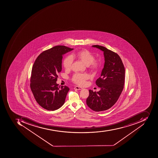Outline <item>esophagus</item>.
Instances as JSON below:
<instances>
[{"instance_id": "34e87169", "label": "esophagus", "mask_w": 158, "mask_h": 158, "mask_svg": "<svg viewBox=\"0 0 158 158\" xmlns=\"http://www.w3.org/2000/svg\"><path fill=\"white\" fill-rule=\"evenodd\" d=\"M74 89H76V90H82L83 88L82 87H79V86H76L74 87Z\"/></svg>"}]
</instances>
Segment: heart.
<instances>
[{"label":"heart","mask_w":158,"mask_h":158,"mask_svg":"<svg viewBox=\"0 0 158 158\" xmlns=\"http://www.w3.org/2000/svg\"><path fill=\"white\" fill-rule=\"evenodd\" d=\"M77 57L87 66L90 65L92 69H96L99 66V62L95 60V57L92 53L87 49H83L77 53L76 55H73L72 56H69L64 59L63 66L66 70L71 69L72 63L73 62V58ZM89 78V76L87 74L76 73L72 78L73 83L80 85H83L87 80Z\"/></svg>","instance_id":"1"}]
</instances>
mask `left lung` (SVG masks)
Instances as JSON below:
<instances>
[{"label": "left lung", "mask_w": 158, "mask_h": 158, "mask_svg": "<svg viewBox=\"0 0 158 158\" xmlns=\"http://www.w3.org/2000/svg\"><path fill=\"white\" fill-rule=\"evenodd\" d=\"M92 47L103 52L105 63L101 76L96 82L100 90H89L86 104L94 111H104L112 107L119 99L124 86L125 69L117 54L103 46Z\"/></svg>", "instance_id": "left-lung-1"}]
</instances>
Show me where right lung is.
Listing matches in <instances>:
<instances>
[{
	"instance_id": "obj_1",
	"label": "right lung",
	"mask_w": 158,
	"mask_h": 158,
	"mask_svg": "<svg viewBox=\"0 0 158 158\" xmlns=\"http://www.w3.org/2000/svg\"><path fill=\"white\" fill-rule=\"evenodd\" d=\"M57 46L43 52L35 60L31 76L30 87L34 98L44 109L53 111L64 104L69 91L66 86L57 84L62 70V56L73 50Z\"/></svg>"
}]
</instances>
